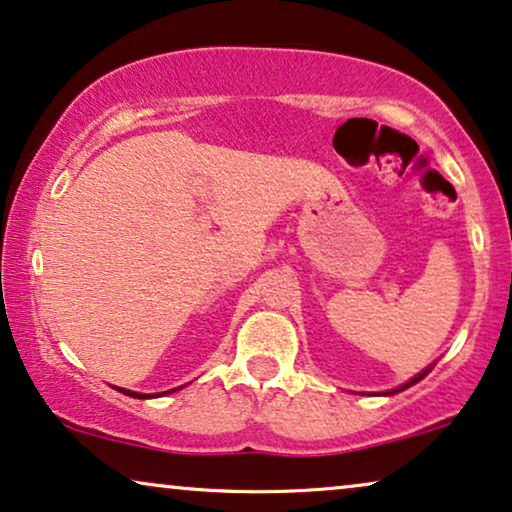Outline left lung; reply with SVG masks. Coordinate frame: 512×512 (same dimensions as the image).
Returning a JSON list of instances; mask_svg holds the SVG:
<instances>
[{
    "instance_id": "obj_1",
    "label": "left lung",
    "mask_w": 512,
    "mask_h": 512,
    "mask_svg": "<svg viewBox=\"0 0 512 512\" xmlns=\"http://www.w3.org/2000/svg\"><path fill=\"white\" fill-rule=\"evenodd\" d=\"M433 367H435V364H430V367H426V369H423V371H421V374H416L414 378H409V381H407V383H402V386H397V388H393V390H386V393H383V395H395V393H402V390H407V388H411V386H414V383H418V381H421V378H426V376L430 374V371H433Z\"/></svg>"
}]
</instances>
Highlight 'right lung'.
Returning a JSON list of instances; mask_svg holds the SVG:
<instances>
[{"mask_svg": "<svg viewBox=\"0 0 512 512\" xmlns=\"http://www.w3.org/2000/svg\"><path fill=\"white\" fill-rule=\"evenodd\" d=\"M117 388V386H115ZM183 388V386H181ZM181 388H174V390H164V393H157V395H145V393H134V390H126V388H117L122 395H129V397H136V400H150V397H159V395H169V393H176V390Z\"/></svg>", "mask_w": 512, "mask_h": 512, "instance_id": "1", "label": "right lung"}]
</instances>
